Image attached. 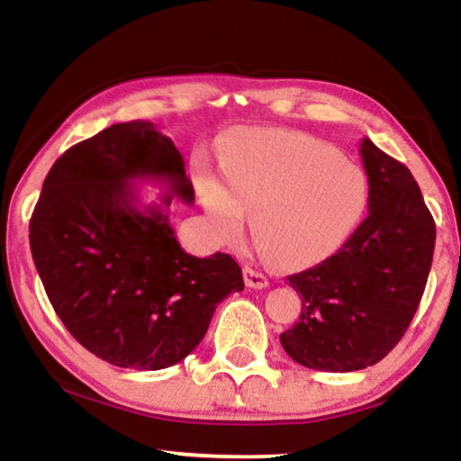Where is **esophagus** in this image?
Returning a JSON list of instances; mask_svg holds the SVG:
<instances>
[{
  "label": "esophagus",
  "mask_w": 461,
  "mask_h": 461,
  "mask_svg": "<svg viewBox=\"0 0 461 461\" xmlns=\"http://www.w3.org/2000/svg\"><path fill=\"white\" fill-rule=\"evenodd\" d=\"M244 280H246V285L249 288H267L268 286L267 275H262V272L254 270L252 267H246L244 268Z\"/></svg>",
  "instance_id": "obj_1"
}]
</instances>
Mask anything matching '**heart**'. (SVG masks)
<instances>
[{"instance_id": "b5f03b06", "label": "heart", "mask_w": 461, "mask_h": 461, "mask_svg": "<svg viewBox=\"0 0 461 461\" xmlns=\"http://www.w3.org/2000/svg\"><path fill=\"white\" fill-rule=\"evenodd\" d=\"M223 176L201 170L197 191L215 236L249 230L283 267L323 260L352 233L368 203V181L330 144L283 130H249L223 154Z\"/></svg>"}]
</instances>
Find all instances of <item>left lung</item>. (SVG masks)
<instances>
[{
    "mask_svg": "<svg viewBox=\"0 0 461 461\" xmlns=\"http://www.w3.org/2000/svg\"><path fill=\"white\" fill-rule=\"evenodd\" d=\"M360 156L368 217L339 252L286 278L303 305L280 343L313 370L354 372L380 362L411 325L431 270L435 221L415 176L370 138Z\"/></svg>",
    "mask_w": 461,
    "mask_h": 461,
    "instance_id": "left-lung-1",
    "label": "left lung"
}]
</instances>
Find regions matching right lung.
<instances>
[{"label":"right lung","mask_w":461,"mask_h":461,"mask_svg":"<svg viewBox=\"0 0 461 461\" xmlns=\"http://www.w3.org/2000/svg\"><path fill=\"white\" fill-rule=\"evenodd\" d=\"M166 194L142 206L135 185ZM194 201L183 154L150 122L113 123L54 162L30 220L38 275L73 338L120 368L162 370L205 338L225 296L244 291L238 262L186 254L170 203Z\"/></svg>","instance_id":"add662e5"}]
</instances>
